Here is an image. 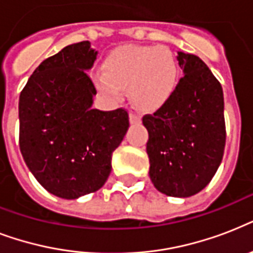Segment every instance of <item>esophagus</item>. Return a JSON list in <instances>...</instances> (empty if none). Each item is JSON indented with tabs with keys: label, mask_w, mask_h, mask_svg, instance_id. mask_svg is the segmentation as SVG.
I'll return each instance as SVG.
<instances>
[{
	"label": "esophagus",
	"mask_w": 253,
	"mask_h": 253,
	"mask_svg": "<svg viewBox=\"0 0 253 253\" xmlns=\"http://www.w3.org/2000/svg\"><path fill=\"white\" fill-rule=\"evenodd\" d=\"M142 121V118H140V115L136 114V113H130V122L134 125V123H139Z\"/></svg>",
	"instance_id": "34e87169"
}]
</instances>
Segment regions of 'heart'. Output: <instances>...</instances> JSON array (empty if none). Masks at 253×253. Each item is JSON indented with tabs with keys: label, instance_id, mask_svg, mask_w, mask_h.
Returning a JSON list of instances; mask_svg holds the SVG:
<instances>
[{
	"label": "heart",
	"instance_id": "b5f03b06",
	"mask_svg": "<svg viewBox=\"0 0 253 253\" xmlns=\"http://www.w3.org/2000/svg\"><path fill=\"white\" fill-rule=\"evenodd\" d=\"M180 81V65L172 51L156 45H121L103 63L94 84L105 97L119 99L122 87L140 110H156L168 102Z\"/></svg>",
	"mask_w": 253,
	"mask_h": 253
}]
</instances>
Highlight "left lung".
I'll return each mask as SVG.
<instances>
[{"label":"left lung","mask_w":253,"mask_h":253,"mask_svg":"<svg viewBox=\"0 0 253 253\" xmlns=\"http://www.w3.org/2000/svg\"><path fill=\"white\" fill-rule=\"evenodd\" d=\"M182 69L174 94L152 115L148 131L150 178L170 197L194 196L211 181L226 144L223 90L208 65L192 53L177 52Z\"/></svg>","instance_id":"left-lung-1"}]
</instances>
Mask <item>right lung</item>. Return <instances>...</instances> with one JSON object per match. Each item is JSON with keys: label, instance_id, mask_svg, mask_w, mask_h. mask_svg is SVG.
Returning <instances> with one entry per match:
<instances>
[{"label": "right lung", "instance_id": "obj_1", "mask_svg": "<svg viewBox=\"0 0 253 253\" xmlns=\"http://www.w3.org/2000/svg\"><path fill=\"white\" fill-rule=\"evenodd\" d=\"M97 51L69 44L42 61L19 95V148L26 166L51 194L65 200L102 188L111 156L128 130L126 110L93 109L87 76Z\"/></svg>", "mask_w": 253, "mask_h": 253}]
</instances>
